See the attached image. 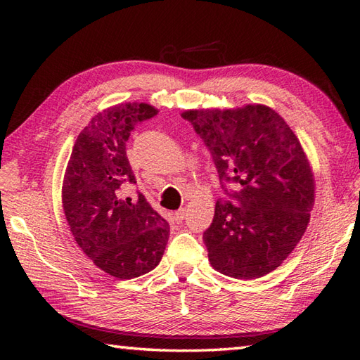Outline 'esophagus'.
<instances>
[{
  "instance_id": "1",
  "label": "esophagus",
  "mask_w": 360,
  "mask_h": 360,
  "mask_svg": "<svg viewBox=\"0 0 360 360\" xmlns=\"http://www.w3.org/2000/svg\"><path fill=\"white\" fill-rule=\"evenodd\" d=\"M186 218V210L184 209H179L178 212L174 213V221L176 223H182V219Z\"/></svg>"
}]
</instances>
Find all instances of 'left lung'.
<instances>
[{
	"label": "left lung",
	"instance_id": "obj_1",
	"mask_svg": "<svg viewBox=\"0 0 360 360\" xmlns=\"http://www.w3.org/2000/svg\"><path fill=\"white\" fill-rule=\"evenodd\" d=\"M209 148L231 201H218L204 232L209 262L221 274L254 280L285 262L307 231L314 174L292 129L266 105L181 114ZM235 181L238 191H227Z\"/></svg>",
	"mask_w": 360,
	"mask_h": 360
}]
</instances>
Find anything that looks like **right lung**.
Listing matches in <instances>:
<instances>
[{"label": "right lung", "mask_w": 360, "mask_h": 360, "mask_svg": "<svg viewBox=\"0 0 360 360\" xmlns=\"http://www.w3.org/2000/svg\"><path fill=\"white\" fill-rule=\"evenodd\" d=\"M148 103H119L82 129L66 167L62 201L74 240L106 274L129 280L155 269L168 241L167 221L137 192L127 158L134 127L156 116Z\"/></svg>", "instance_id": "1"}]
</instances>
